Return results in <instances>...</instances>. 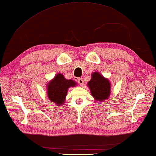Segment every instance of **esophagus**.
Wrapping results in <instances>:
<instances>
[{"label": "esophagus", "mask_w": 156, "mask_h": 156, "mask_svg": "<svg viewBox=\"0 0 156 156\" xmlns=\"http://www.w3.org/2000/svg\"><path fill=\"white\" fill-rule=\"evenodd\" d=\"M78 82L80 85L81 86H83V84H84V83H83V81L82 78H78Z\"/></svg>", "instance_id": "1"}]
</instances>
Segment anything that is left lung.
I'll return each instance as SVG.
<instances>
[{"label":"left lung","mask_w":156,"mask_h":156,"mask_svg":"<svg viewBox=\"0 0 156 156\" xmlns=\"http://www.w3.org/2000/svg\"><path fill=\"white\" fill-rule=\"evenodd\" d=\"M91 95L96 101L101 102L108 99L111 93V84L108 79L98 72L91 74V78L87 83Z\"/></svg>","instance_id":"left-lung-1"}]
</instances>
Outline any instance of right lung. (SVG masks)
Wrapping results in <instances>:
<instances>
[{"label": "right lung", "instance_id": "right-lung-1", "mask_svg": "<svg viewBox=\"0 0 156 156\" xmlns=\"http://www.w3.org/2000/svg\"><path fill=\"white\" fill-rule=\"evenodd\" d=\"M77 83L72 80H66L62 74H57L47 84V96L57 106L65 103L68 89Z\"/></svg>", "mask_w": 156, "mask_h": 156}]
</instances>
